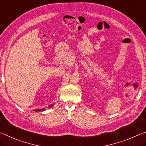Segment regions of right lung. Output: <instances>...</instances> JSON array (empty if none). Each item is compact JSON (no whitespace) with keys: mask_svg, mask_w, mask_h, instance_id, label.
Returning <instances> with one entry per match:
<instances>
[{"mask_svg":"<svg viewBox=\"0 0 146 146\" xmlns=\"http://www.w3.org/2000/svg\"><path fill=\"white\" fill-rule=\"evenodd\" d=\"M53 105H54V104H52V105H50L49 106H48V107H51V106H52ZM45 110V108H42V109H39V110H34V111H36V112H38V111H44Z\"/></svg>","mask_w":146,"mask_h":146,"instance_id":"add662e5","label":"right lung"}]
</instances>
